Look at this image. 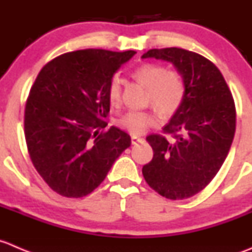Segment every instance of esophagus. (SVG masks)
<instances>
[{
	"label": "esophagus",
	"instance_id": "34e87169",
	"mask_svg": "<svg viewBox=\"0 0 252 252\" xmlns=\"http://www.w3.org/2000/svg\"><path fill=\"white\" fill-rule=\"evenodd\" d=\"M131 139H132V144L141 143V142H143V141H144V138H142V137L136 136V134H133V136L131 137Z\"/></svg>",
	"mask_w": 252,
	"mask_h": 252
}]
</instances>
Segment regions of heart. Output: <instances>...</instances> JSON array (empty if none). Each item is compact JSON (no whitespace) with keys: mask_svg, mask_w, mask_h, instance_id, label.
<instances>
[{"mask_svg":"<svg viewBox=\"0 0 252 252\" xmlns=\"http://www.w3.org/2000/svg\"><path fill=\"white\" fill-rule=\"evenodd\" d=\"M132 78L147 87V104L156 107L163 118H170L183 106L186 98V83L184 77L174 69H166L160 63L146 62L131 72ZM109 103L116 106L121 101V82L114 77L108 87ZM157 111L129 110L118 119V125L131 133H142L147 127L154 125Z\"/></svg>","mask_w":252,"mask_h":252,"instance_id":"obj_1","label":"heart"}]
</instances>
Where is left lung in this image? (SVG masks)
Instances as JSON below:
<instances>
[{"instance_id":"left-lung-1","label":"left lung","mask_w":252,"mask_h":252,"mask_svg":"<svg viewBox=\"0 0 252 252\" xmlns=\"http://www.w3.org/2000/svg\"><path fill=\"white\" fill-rule=\"evenodd\" d=\"M142 57L171 62L186 83L185 101L164 134L147 137L154 154L142 174L163 197L189 198L211 183L228 156L236 124L233 95L216 64L196 52L165 47Z\"/></svg>"}]
</instances>
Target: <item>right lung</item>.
Here are the masks:
<instances>
[{"instance_id":"add662e5","label":"right lung","mask_w":252,"mask_h":252,"mask_svg":"<svg viewBox=\"0 0 252 252\" xmlns=\"http://www.w3.org/2000/svg\"><path fill=\"white\" fill-rule=\"evenodd\" d=\"M134 54L77 50L55 57L39 72L26 103L24 134L32 163L59 195H89L131 146L125 131L104 128L109 83Z\"/></svg>"}]
</instances>
